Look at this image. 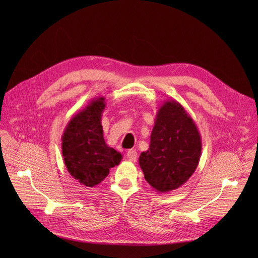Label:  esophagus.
I'll list each match as a JSON object with an SVG mask.
<instances>
[{
  "label": "esophagus",
  "mask_w": 258,
  "mask_h": 258,
  "mask_svg": "<svg viewBox=\"0 0 258 258\" xmlns=\"http://www.w3.org/2000/svg\"><path fill=\"white\" fill-rule=\"evenodd\" d=\"M126 157H127V159L130 161H136V159H137V152L134 151V150H130L126 153Z\"/></svg>",
  "instance_id": "obj_1"
}]
</instances>
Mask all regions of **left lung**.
<instances>
[{
    "instance_id": "1",
    "label": "left lung",
    "mask_w": 258,
    "mask_h": 258,
    "mask_svg": "<svg viewBox=\"0 0 258 258\" xmlns=\"http://www.w3.org/2000/svg\"><path fill=\"white\" fill-rule=\"evenodd\" d=\"M202 151L201 134L183 105L168 99L155 119L150 148L139 165L157 192H168L185 184L197 169Z\"/></svg>"
}]
</instances>
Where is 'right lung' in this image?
<instances>
[{"label":"right lung","instance_id":"add662e5","mask_svg":"<svg viewBox=\"0 0 258 258\" xmlns=\"http://www.w3.org/2000/svg\"><path fill=\"white\" fill-rule=\"evenodd\" d=\"M104 108V97L93 98L68 122L61 136L64 165L75 180L87 187L98 185L122 159L104 141L101 125Z\"/></svg>","mask_w":258,"mask_h":258}]
</instances>
